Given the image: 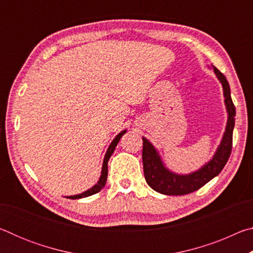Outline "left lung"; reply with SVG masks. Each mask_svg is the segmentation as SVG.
Returning <instances> with one entry per match:
<instances>
[{
	"mask_svg": "<svg viewBox=\"0 0 253 253\" xmlns=\"http://www.w3.org/2000/svg\"><path fill=\"white\" fill-rule=\"evenodd\" d=\"M214 68V67H213ZM217 78L223 85V91L225 97V106L228 109L229 118L228 125L222 139L221 145L215 155L203 166L198 172L190 175H176L166 169L162 164L160 156L157 155L155 148L146 138H143V168L144 176L149 186L158 193L166 195H185L192 193L204 186L208 182L211 181L219 174L228 162L231 151H232V137L234 127L235 107L231 99L230 85L225 76L222 72L214 68Z\"/></svg>",
	"mask_w": 253,
	"mask_h": 253,
	"instance_id": "8db88e82",
	"label": "left lung"
}]
</instances>
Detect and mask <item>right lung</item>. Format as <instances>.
Wrapping results in <instances>:
<instances>
[{
    "label": "right lung",
    "mask_w": 253,
    "mask_h": 253,
    "mask_svg": "<svg viewBox=\"0 0 253 253\" xmlns=\"http://www.w3.org/2000/svg\"><path fill=\"white\" fill-rule=\"evenodd\" d=\"M126 130H123L122 132H119V134L116 136V138L113 140V143L110 144V146L107 149V153H106V156L104 158V164H102V170H101V176L99 178V181L96 184L95 186H92L90 190L84 192V193L78 194V195H74V196H68V199H81V198H87V196H90L92 194H96L98 192L101 191L102 188H104L106 181H107V175H108V161L111 156V154L114 153L115 148H116L117 144L119 142V139H121V137L125 134Z\"/></svg>",
    "instance_id": "obj_1"
}]
</instances>
